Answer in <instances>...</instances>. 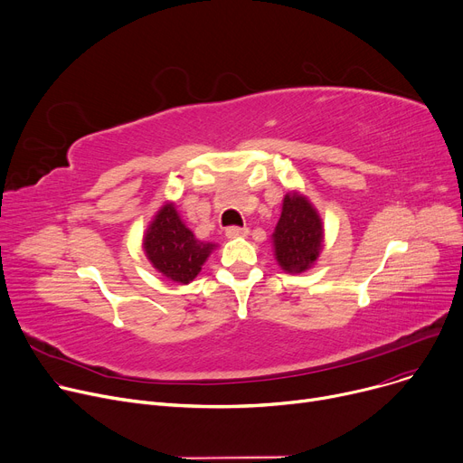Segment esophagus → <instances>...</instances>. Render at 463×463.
I'll return each mask as SVG.
<instances>
[{
  "label": "esophagus",
  "mask_w": 463,
  "mask_h": 463,
  "mask_svg": "<svg viewBox=\"0 0 463 463\" xmlns=\"http://www.w3.org/2000/svg\"><path fill=\"white\" fill-rule=\"evenodd\" d=\"M250 229L248 227H227L225 236L227 238H241V236H248Z\"/></svg>",
  "instance_id": "34e87169"
}]
</instances>
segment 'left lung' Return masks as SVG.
Returning <instances> with one entry per match:
<instances>
[{"mask_svg": "<svg viewBox=\"0 0 463 463\" xmlns=\"http://www.w3.org/2000/svg\"><path fill=\"white\" fill-rule=\"evenodd\" d=\"M271 240L275 259L285 271L301 273L317 262L324 248V225L309 199L299 192L285 195Z\"/></svg>", "mask_w": 463, "mask_h": 463, "instance_id": "8db88e82", "label": "left lung"}]
</instances>
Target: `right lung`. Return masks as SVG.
<instances>
[{"label": "right lung", "instance_id": "right-lung-1", "mask_svg": "<svg viewBox=\"0 0 463 463\" xmlns=\"http://www.w3.org/2000/svg\"><path fill=\"white\" fill-rule=\"evenodd\" d=\"M213 248L215 243L197 240L184 225L173 203L158 210L143 236V250L150 264L180 285L195 279Z\"/></svg>", "mask_w": 463, "mask_h": 463}]
</instances>
